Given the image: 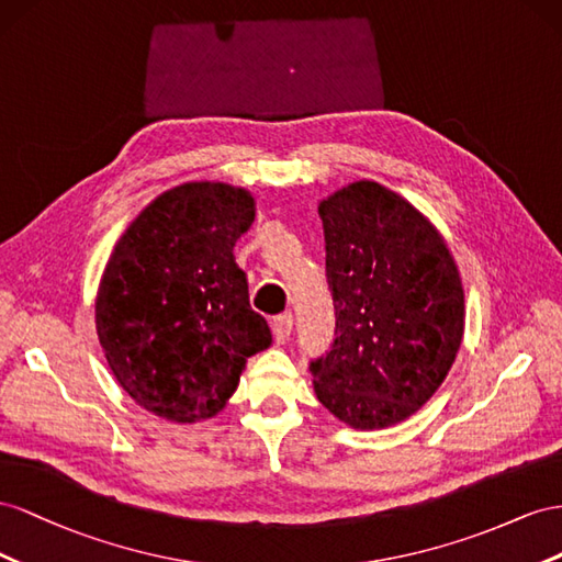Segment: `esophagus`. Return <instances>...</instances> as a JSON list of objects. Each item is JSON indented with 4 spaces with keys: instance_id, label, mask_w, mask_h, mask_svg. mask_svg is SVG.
Returning <instances> with one entry per match:
<instances>
[{
    "instance_id": "1",
    "label": "esophagus",
    "mask_w": 562,
    "mask_h": 562,
    "mask_svg": "<svg viewBox=\"0 0 562 562\" xmlns=\"http://www.w3.org/2000/svg\"><path fill=\"white\" fill-rule=\"evenodd\" d=\"M292 327H294L292 313H282V315H278L276 319H272V336H276V341H278V344H284L286 339H290Z\"/></svg>"
}]
</instances>
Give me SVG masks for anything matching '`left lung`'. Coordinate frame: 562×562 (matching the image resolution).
I'll return each mask as SVG.
<instances>
[{
    "instance_id": "obj_1",
    "label": "left lung",
    "mask_w": 562,
    "mask_h": 562,
    "mask_svg": "<svg viewBox=\"0 0 562 562\" xmlns=\"http://www.w3.org/2000/svg\"><path fill=\"white\" fill-rule=\"evenodd\" d=\"M336 327L311 362L319 403L352 428L407 419L438 391L463 336V286L440 233L374 181L319 204Z\"/></svg>"
}]
</instances>
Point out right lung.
<instances>
[{
	"instance_id": "add662e5",
	"label": "right lung",
	"mask_w": 562,
	"mask_h": 562,
	"mask_svg": "<svg viewBox=\"0 0 562 562\" xmlns=\"http://www.w3.org/2000/svg\"><path fill=\"white\" fill-rule=\"evenodd\" d=\"M254 198L226 183L162 192L124 231L95 296V331L112 374L162 419H210L247 358L270 346L233 247Z\"/></svg>"
}]
</instances>
